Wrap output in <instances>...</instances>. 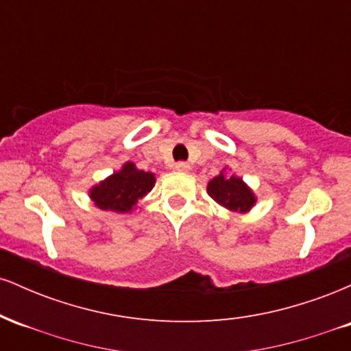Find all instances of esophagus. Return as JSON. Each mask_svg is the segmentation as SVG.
<instances>
[{
	"label": "esophagus",
	"mask_w": 351,
	"mask_h": 351,
	"mask_svg": "<svg viewBox=\"0 0 351 351\" xmlns=\"http://www.w3.org/2000/svg\"><path fill=\"white\" fill-rule=\"evenodd\" d=\"M175 168L181 173H186V171H189V168L191 167H189V163H186V162H178L175 165Z\"/></svg>",
	"instance_id": "obj_1"
}]
</instances>
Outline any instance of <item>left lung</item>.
I'll return each instance as SVG.
<instances>
[{
    "label": "left lung",
    "instance_id": "1",
    "mask_svg": "<svg viewBox=\"0 0 351 351\" xmlns=\"http://www.w3.org/2000/svg\"><path fill=\"white\" fill-rule=\"evenodd\" d=\"M208 195L221 206L237 213H247L256 203V196L247 184L237 176H219L208 183Z\"/></svg>",
    "mask_w": 351,
    "mask_h": 351
}]
</instances>
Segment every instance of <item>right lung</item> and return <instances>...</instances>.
I'll return each instance as SVG.
<instances>
[{
    "label": "right lung",
    "mask_w": 351,
    "mask_h": 351,
    "mask_svg": "<svg viewBox=\"0 0 351 351\" xmlns=\"http://www.w3.org/2000/svg\"><path fill=\"white\" fill-rule=\"evenodd\" d=\"M155 175L136 170L134 163H125L120 171L108 176L106 181L90 189V198L95 206L104 211L128 213L136 201L152 191Z\"/></svg>",
    "instance_id": "right-lung-1"
}]
</instances>
